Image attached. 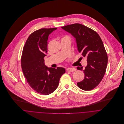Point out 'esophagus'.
Listing matches in <instances>:
<instances>
[{
  "instance_id": "obj_1",
  "label": "esophagus",
  "mask_w": 124,
  "mask_h": 124,
  "mask_svg": "<svg viewBox=\"0 0 124 124\" xmlns=\"http://www.w3.org/2000/svg\"><path fill=\"white\" fill-rule=\"evenodd\" d=\"M76 70V68H68L66 69L67 71H70V72H73Z\"/></svg>"
}]
</instances>
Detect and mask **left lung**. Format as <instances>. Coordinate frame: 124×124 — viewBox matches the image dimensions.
Returning a JSON list of instances; mask_svg holds the SVG:
<instances>
[{
  "mask_svg": "<svg viewBox=\"0 0 124 124\" xmlns=\"http://www.w3.org/2000/svg\"><path fill=\"white\" fill-rule=\"evenodd\" d=\"M76 39L78 51L87 58V65L78 66L83 70L84 79L77 83L78 87L84 90H90L102 81L106 72L108 58L103 42L95 31L79 23L62 27Z\"/></svg>",
  "mask_w": 124,
  "mask_h": 124,
  "instance_id": "left-lung-1",
  "label": "left lung"
}]
</instances>
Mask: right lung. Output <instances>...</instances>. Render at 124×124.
<instances>
[{"label": "right lung", "instance_id": "right-lung-1", "mask_svg": "<svg viewBox=\"0 0 124 124\" xmlns=\"http://www.w3.org/2000/svg\"><path fill=\"white\" fill-rule=\"evenodd\" d=\"M57 29L42 28L35 31L29 36L23 49L21 64L24 75L31 87L43 95L56 89L65 72L63 67H48L44 63L49 35Z\"/></svg>", "mask_w": 124, "mask_h": 124}]
</instances>
